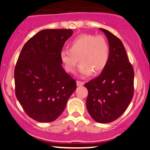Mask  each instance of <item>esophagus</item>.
<instances>
[{
	"mask_svg": "<svg viewBox=\"0 0 150 150\" xmlns=\"http://www.w3.org/2000/svg\"><path fill=\"white\" fill-rule=\"evenodd\" d=\"M77 85L78 87H82V86L84 85V82H82V81H77Z\"/></svg>",
	"mask_w": 150,
	"mask_h": 150,
	"instance_id": "esophagus-1",
	"label": "esophagus"
}]
</instances>
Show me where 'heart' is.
<instances>
[{
    "label": "heart",
    "mask_w": 150,
    "mask_h": 150,
    "mask_svg": "<svg viewBox=\"0 0 150 150\" xmlns=\"http://www.w3.org/2000/svg\"><path fill=\"white\" fill-rule=\"evenodd\" d=\"M109 57L110 47L106 39L94 34H81L70 42L69 49L60 52V60L68 73H75L80 58L82 63L79 70L83 76L101 73L107 65Z\"/></svg>",
    "instance_id": "1"
}]
</instances>
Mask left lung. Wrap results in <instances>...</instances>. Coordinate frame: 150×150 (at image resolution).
<instances>
[{
	"label": "left lung",
	"mask_w": 150,
	"mask_h": 150,
	"mask_svg": "<svg viewBox=\"0 0 150 150\" xmlns=\"http://www.w3.org/2000/svg\"><path fill=\"white\" fill-rule=\"evenodd\" d=\"M110 47L108 64L99 76L85 83L88 90L86 105L95 121L107 123L125 112L134 94V70L121 41L108 30Z\"/></svg>",
	"instance_id": "obj_1"
}]
</instances>
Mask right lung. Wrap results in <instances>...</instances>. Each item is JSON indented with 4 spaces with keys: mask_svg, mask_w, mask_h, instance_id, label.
I'll return each mask as SVG.
<instances>
[{
    "mask_svg": "<svg viewBox=\"0 0 150 150\" xmlns=\"http://www.w3.org/2000/svg\"><path fill=\"white\" fill-rule=\"evenodd\" d=\"M72 30H44L29 39L15 68V95L25 112L42 123L64 111L76 82L62 67L60 52Z\"/></svg>",
    "mask_w": 150,
    "mask_h": 150,
    "instance_id": "add662e5",
    "label": "right lung"
}]
</instances>
